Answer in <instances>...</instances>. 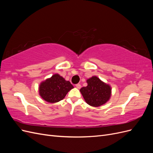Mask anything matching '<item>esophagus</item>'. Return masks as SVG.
I'll return each mask as SVG.
<instances>
[{
	"mask_svg": "<svg viewBox=\"0 0 153 153\" xmlns=\"http://www.w3.org/2000/svg\"><path fill=\"white\" fill-rule=\"evenodd\" d=\"M76 87L77 88V89H80V87H81V85L80 84H76Z\"/></svg>",
	"mask_w": 153,
	"mask_h": 153,
	"instance_id": "1",
	"label": "esophagus"
}]
</instances>
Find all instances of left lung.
<instances>
[{
  "mask_svg": "<svg viewBox=\"0 0 153 153\" xmlns=\"http://www.w3.org/2000/svg\"><path fill=\"white\" fill-rule=\"evenodd\" d=\"M87 85L81 88L80 91L88 105L98 107L110 100L112 94L110 85L101 81L96 76L87 79Z\"/></svg>",
  "mask_w": 153,
  "mask_h": 153,
  "instance_id": "8db88e82",
  "label": "left lung"
}]
</instances>
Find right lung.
<instances>
[{"instance_id":"right-lung-1","label":"right lung","mask_w":153,"mask_h":153,"mask_svg":"<svg viewBox=\"0 0 153 153\" xmlns=\"http://www.w3.org/2000/svg\"><path fill=\"white\" fill-rule=\"evenodd\" d=\"M73 88V85L69 81H66L59 74H55L41 83L39 94L45 101L53 103L63 100Z\"/></svg>"}]
</instances>
